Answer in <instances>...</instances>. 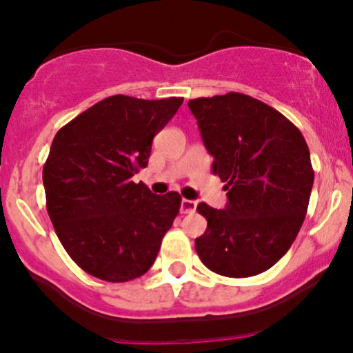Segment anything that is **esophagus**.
<instances>
[{
    "label": "esophagus",
    "instance_id": "esophagus-1",
    "mask_svg": "<svg viewBox=\"0 0 353 353\" xmlns=\"http://www.w3.org/2000/svg\"><path fill=\"white\" fill-rule=\"evenodd\" d=\"M194 210H196V201H191V199L181 201V213H193Z\"/></svg>",
    "mask_w": 353,
    "mask_h": 353
}]
</instances>
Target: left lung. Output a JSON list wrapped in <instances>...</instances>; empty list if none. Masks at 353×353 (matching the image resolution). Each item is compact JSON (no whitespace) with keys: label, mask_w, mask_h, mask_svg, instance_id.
Wrapping results in <instances>:
<instances>
[{"label":"left lung","mask_w":353,"mask_h":353,"mask_svg":"<svg viewBox=\"0 0 353 353\" xmlns=\"http://www.w3.org/2000/svg\"><path fill=\"white\" fill-rule=\"evenodd\" d=\"M227 205L199 203L208 222L194 248L203 265L230 279L258 275L290 249L307 212L314 170L301 131L279 110L229 92L188 102Z\"/></svg>","instance_id":"obj_1"}]
</instances>
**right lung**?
<instances>
[{
	"mask_svg": "<svg viewBox=\"0 0 353 353\" xmlns=\"http://www.w3.org/2000/svg\"><path fill=\"white\" fill-rule=\"evenodd\" d=\"M181 104L112 95L56 133L42 170L46 206L63 248L92 276L130 282L154 265L181 196L131 179Z\"/></svg>",
	"mask_w": 353,
	"mask_h": 353,
	"instance_id": "obj_1",
	"label": "right lung"
}]
</instances>
